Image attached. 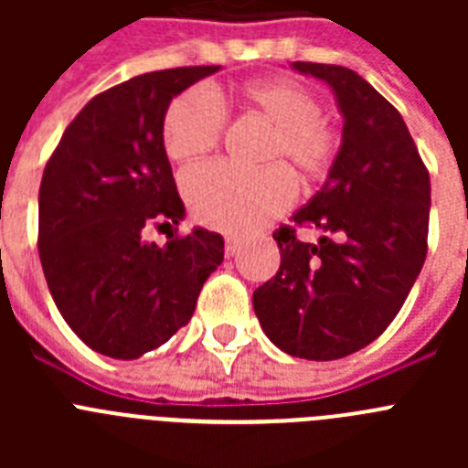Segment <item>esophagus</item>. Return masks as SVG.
Masks as SVG:
<instances>
[{"label":"esophagus","mask_w":468,"mask_h":468,"mask_svg":"<svg viewBox=\"0 0 468 468\" xmlns=\"http://www.w3.org/2000/svg\"><path fill=\"white\" fill-rule=\"evenodd\" d=\"M239 246H241V239L231 237V234H229V237H225V250H227V255H229V258L237 253Z\"/></svg>","instance_id":"34e87169"}]
</instances>
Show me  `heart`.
<instances>
[{"instance_id": "heart-1", "label": "heart", "mask_w": 468, "mask_h": 468, "mask_svg": "<svg viewBox=\"0 0 468 468\" xmlns=\"http://www.w3.org/2000/svg\"><path fill=\"white\" fill-rule=\"evenodd\" d=\"M243 101L276 128L271 159H288L304 177L328 171L337 138L321 122L324 107L307 86L291 80L255 81L241 89ZM225 105L210 89H189L173 101L164 119V147L176 161H194L213 150L225 128ZM187 197L197 220L213 229L250 231L292 204L295 176L283 164L246 171L231 164H208L185 173Z\"/></svg>"}]
</instances>
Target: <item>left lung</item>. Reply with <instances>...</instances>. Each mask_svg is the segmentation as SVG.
Listing matches in <instances>:
<instances>
[{
    "label": "left lung",
    "instance_id": "8db88e82",
    "mask_svg": "<svg viewBox=\"0 0 468 468\" xmlns=\"http://www.w3.org/2000/svg\"><path fill=\"white\" fill-rule=\"evenodd\" d=\"M330 86L342 143L324 187L291 222L324 237L302 243L292 227L274 234L281 267L253 292L264 335L307 361H335L387 330L427 258L431 183L391 102L354 69L291 63Z\"/></svg>",
    "mask_w": 468,
    "mask_h": 468
}]
</instances>
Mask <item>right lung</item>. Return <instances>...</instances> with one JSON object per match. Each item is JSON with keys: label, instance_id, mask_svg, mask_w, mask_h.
Wrapping results in <instances>:
<instances>
[{"label": "right lung", "instance_id": "1", "mask_svg": "<svg viewBox=\"0 0 468 468\" xmlns=\"http://www.w3.org/2000/svg\"><path fill=\"white\" fill-rule=\"evenodd\" d=\"M218 69H159L95 95L44 168L41 270L65 324L102 356L133 361L171 340L225 258V239L204 227L164 246L144 239L185 218L164 147L168 105Z\"/></svg>", "mask_w": 468, "mask_h": 468}]
</instances>
